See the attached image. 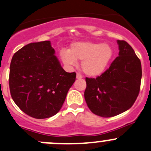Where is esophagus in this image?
Masks as SVG:
<instances>
[{
	"label": "esophagus",
	"mask_w": 151,
	"mask_h": 151,
	"mask_svg": "<svg viewBox=\"0 0 151 151\" xmlns=\"http://www.w3.org/2000/svg\"><path fill=\"white\" fill-rule=\"evenodd\" d=\"M77 79H82V78H83V76H82L80 74H79V73H77Z\"/></svg>",
	"instance_id": "34e87169"
}]
</instances>
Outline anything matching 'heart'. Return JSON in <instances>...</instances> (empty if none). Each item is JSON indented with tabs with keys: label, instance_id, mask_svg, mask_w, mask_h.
<instances>
[{
	"label": "heart",
	"instance_id": "heart-1",
	"mask_svg": "<svg viewBox=\"0 0 151 151\" xmlns=\"http://www.w3.org/2000/svg\"><path fill=\"white\" fill-rule=\"evenodd\" d=\"M114 56V50L108 44L92 42H75L68 51L60 52L63 62L74 65L76 60L81 61L83 72L90 77L101 75L106 70Z\"/></svg>",
	"mask_w": 151,
	"mask_h": 151
}]
</instances>
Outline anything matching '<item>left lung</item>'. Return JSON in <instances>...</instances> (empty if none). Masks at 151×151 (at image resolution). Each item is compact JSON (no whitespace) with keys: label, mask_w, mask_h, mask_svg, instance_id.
<instances>
[{"label":"left lung","mask_w":151,"mask_h":151,"mask_svg":"<svg viewBox=\"0 0 151 151\" xmlns=\"http://www.w3.org/2000/svg\"><path fill=\"white\" fill-rule=\"evenodd\" d=\"M119 56L96 78L86 77L84 96L92 113L112 117L125 112L135 102L140 90L142 65L133 48L117 40Z\"/></svg>","instance_id":"1"}]
</instances>
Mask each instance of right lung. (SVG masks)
<instances>
[{
  "instance_id": "obj_1",
  "label": "right lung",
  "mask_w": 151,
  "mask_h": 151,
  "mask_svg": "<svg viewBox=\"0 0 151 151\" xmlns=\"http://www.w3.org/2000/svg\"><path fill=\"white\" fill-rule=\"evenodd\" d=\"M49 40L32 43L17 51L10 63V93L22 111L36 119L59 112L76 73L61 66Z\"/></svg>"
}]
</instances>
